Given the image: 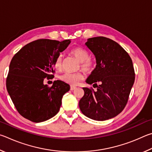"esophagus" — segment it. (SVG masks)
Masks as SVG:
<instances>
[{
    "instance_id": "34e87169",
    "label": "esophagus",
    "mask_w": 152,
    "mask_h": 152,
    "mask_svg": "<svg viewBox=\"0 0 152 152\" xmlns=\"http://www.w3.org/2000/svg\"><path fill=\"white\" fill-rule=\"evenodd\" d=\"M76 88H77V87L75 86H71L70 89L71 90V91H73V90H75Z\"/></svg>"
}]
</instances>
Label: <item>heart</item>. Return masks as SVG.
I'll list each match as a JSON object with an SVG mask.
<instances>
[{"label": "heart", "instance_id": "obj_1", "mask_svg": "<svg viewBox=\"0 0 152 152\" xmlns=\"http://www.w3.org/2000/svg\"><path fill=\"white\" fill-rule=\"evenodd\" d=\"M71 53L80 61L81 66L83 71L89 72L92 70L94 63L91 58H89V53L86 49L82 47H76L71 49ZM62 61L63 57L61 55H58L55 58L53 65L57 70H60L62 68ZM83 73L81 72H77V73H65L60 77V79L71 86H77L79 82L83 80Z\"/></svg>", "mask_w": 152, "mask_h": 152}]
</instances>
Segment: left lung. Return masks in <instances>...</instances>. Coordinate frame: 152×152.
I'll return each mask as SVG.
<instances>
[{"label":"left lung","instance_id":"obj_1","mask_svg":"<svg viewBox=\"0 0 152 152\" xmlns=\"http://www.w3.org/2000/svg\"><path fill=\"white\" fill-rule=\"evenodd\" d=\"M86 45L97 63L86 83L97 90L83 87L79 108L87 118L105 121L118 115L126 107L135 81L132 60L118 42L104 37L88 39Z\"/></svg>","mask_w":152,"mask_h":152}]
</instances>
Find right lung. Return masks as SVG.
<instances>
[{"instance_id": "obj_1", "label": "right lung", "mask_w": 152, "mask_h": 152, "mask_svg": "<svg viewBox=\"0 0 152 152\" xmlns=\"http://www.w3.org/2000/svg\"><path fill=\"white\" fill-rule=\"evenodd\" d=\"M70 42L69 39L61 42L38 39L26 45L12 57L7 89L18 112L25 118L39 123L58 112L62 97L70 86L57 80L49 87L43 81L54 77L55 58Z\"/></svg>"}]
</instances>
